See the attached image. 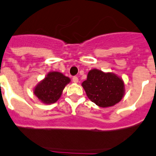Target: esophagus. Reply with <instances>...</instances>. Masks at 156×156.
<instances>
[{
  "label": "esophagus",
  "mask_w": 156,
  "mask_h": 156,
  "mask_svg": "<svg viewBox=\"0 0 156 156\" xmlns=\"http://www.w3.org/2000/svg\"><path fill=\"white\" fill-rule=\"evenodd\" d=\"M72 81H73V82H75V83H78V78L76 76L73 77V78H72Z\"/></svg>",
  "instance_id": "34e87169"
}]
</instances>
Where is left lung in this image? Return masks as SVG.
Returning <instances> with one entry per match:
<instances>
[{
  "label": "left lung",
  "mask_w": 156,
  "mask_h": 156,
  "mask_svg": "<svg viewBox=\"0 0 156 156\" xmlns=\"http://www.w3.org/2000/svg\"><path fill=\"white\" fill-rule=\"evenodd\" d=\"M82 87L88 98L102 108L113 106L122 100L124 95V82L112 73H105L98 69L88 72L87 80Z\"/></svg>",
  "instance_id": "8db88e82"
}]
</instances>
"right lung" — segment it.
I'll return each mask as SVG.
<instances>
[{
    "label": "right lung",
    "mask_w": 156,
    "mask_h": 156,
    "mask_svg": "<svg viewBox=\"0 0 156 156\" xmlns=\"http://www.w3.org/2000/svg\"><path fill=\"white\" fill-rule=\"evenodd\" d=\"M70 78L57 71L50 72L46 78L35 87L34 94L45 104L55 103L59 99Z\"/></svg>",
    "instance_id": "obj_1"
}]
</instances>
